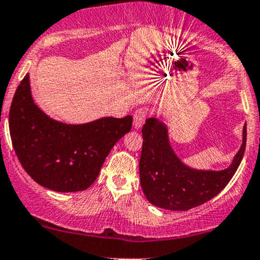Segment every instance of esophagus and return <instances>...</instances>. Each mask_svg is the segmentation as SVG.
Segmentation results:
<instances>
[{
  "instance_id": "esophagus-1",
  "label": "esophagus",
  "mask_w": 260,
  "mask_h": 260,
  "mask_svg": "<svg viewBox=\"0 0 260 260\" xmlns=\"http://www.w3.org/2000/svg\"><path fill=\"white\" fill-rule=\"evenodd\" d=\"M147 117H148V109L147 108H139L135 112V116H133V125H135L136 129L142 128V125L146 122Z\"/></svg>"
}]
</instances>
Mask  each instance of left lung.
<instances>
[{
  "label": "left lung",
  "mask_w": 260,
  "mask_h": 260,
  "mask_svg": "<svg viewBox=\"0 0 260 260\" xmlns=\"http://www.w3.org/2000/svg\"><path fill=\"white\" fill-rule=\"evenodd\" d=\"M143 147L139 177L149 203L162 209L188 210L214 198L233 178L243 159L247 143V124L243 141L232 165L222 171L188 167L173 151L168 127L162 119L148 118L142 128Z\"/></svg>",
  "instance_id": "1"
}]
</instances>
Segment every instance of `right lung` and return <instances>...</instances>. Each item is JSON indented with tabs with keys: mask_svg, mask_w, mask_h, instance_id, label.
<instances>
[{
	"mask_svg": "<svg viewBox=\"0 0 260 260\" xmlns=\"http://www.w3.org/2000/svg\"><path fill=\"white\" fill-rule=\"evenodd\" d=\"M8 124L24 171L42 187L67 193L87 189L97 179L111 149L132 128V116L83 124L56 121L35 103L26 75L13 95Z\"/></svg>",
	"mask_w": 260,
	"mask_h": 260,
	"instance_id": "right-lung-1",
	"label": "right lung"
}]
</instances>
